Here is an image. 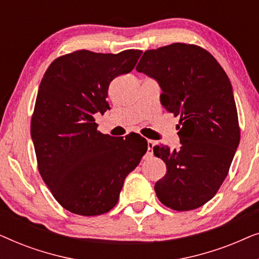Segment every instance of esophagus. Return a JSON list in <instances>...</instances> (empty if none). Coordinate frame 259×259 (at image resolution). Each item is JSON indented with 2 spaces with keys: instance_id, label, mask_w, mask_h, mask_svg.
<instances>
[{
  "instance_id": "esophagus-1",
  "label": "esophagus",
  "mask_w": 259,
  "mask_h": 259,
  "mask_svg": "<svg viewBox=\"0 0 259 259\" xmlns=\"http://www.w3.org/2000/svg\"><path fill=\"white\" fill-rule=\"evenodd\" d=\"M153 146L154 141L147 140V155H152V153H153Z\"/></svg>"
}]
</instances>
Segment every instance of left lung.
Here are the masks:
<instances>
[{
  "label": "left lung",
  "instance_id": "left-lung-1",
  "mask_svg": "<svg viewBox=\"0 0 259 259\" xmlns=\"http://www.w3.org/2000/svg\"><path fill=\"white\" fill-rule=\"evenodd\" d=\"M137 70L158 81L161 105L180 116V148L153 147L166 164L154 185L158 199L176 211L203 206L218 192L239 145L231 82L206 49L179 42L146 51Z\"/></svg>",
  "mask_w": 259,
  "mask_h": 259
}]
</instances>
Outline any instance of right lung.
Returning a JSON list of instances; mask_svg holds the SVG:
<instances>
[{
    "mask_svg": "<svg viewBox=\"0 0 259 259\" xmlns=\"http://www.w3.org/2000/svg\"><path fill=\"white\" fill-rule=\"evenodd\" d=\"M141 53L81 49L55 59L42 77L30 122L37 167L56 201L72 213L112 210L123 180L146 153L145 138L102 134L94 119L109 109L111 81L130 73Z\"/></svg>",
    "mask_w": 259,
    "mask_h": 259,
    "instance_id": "obj_1",
    "label": "right lung"
}]
</instances>
